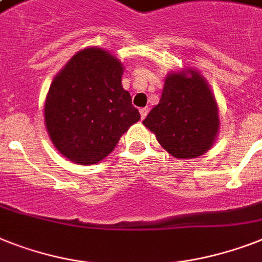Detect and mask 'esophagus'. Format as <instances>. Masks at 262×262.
I'll list each match as a JSON object with an SVG mask.
<instances>
[{
	"label": "esophagus",
	"instance_id": "1",
	"mask_svg": "<svg viewBox=\"0 0 262 262\" xmlns=\"http://www.w3.org/2000/svg\"><path fill=\"white\" fill-rule=\"evenodd\" d=\"M148 112H149V109H148V107H141V109H140V116H141V120H144V118L148 116Z\"/></svg>",
	"mask_w": 262,
	"mask_h": 262
}]
</instances>
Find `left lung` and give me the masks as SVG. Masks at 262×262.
I'll return each instance as SVG.
<instances>
[{"instance_id":"8db88e82","label":"left lung","mask_w":262,"mask_h":262,"mask_svg":"<svg viewBox=\"0 0 262 262\" xmlns=\"http://www.w3.org/2000/svg\"><path fill=\"white\" fill-rule=\"evenodd\" d=\"M157 141L176 159L207 152L220 130L215 97L195 70L168 74L160 102L142 121Z\"/></svg>"}]
</instances>
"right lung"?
I'll return each mask as SVG.
<instances>
[{
  "label": "right lung",
  "mask_w": 262,
  "mask_h": 262,
  "mask_svg": "<svg viewBox=\"0 0 262 262\" xmlns=\"http://www.w3.org/2000/svg\"><path fill=\"white\" fill-rule=\"evenodd\" d=\"M124 67L109 51L84 48L70 59L47 94L44 121L55 148L80 165L105 159L140 120L121 78Z\"/></svg>",
  "instance_id": "obj_1"
}]
</instances>
